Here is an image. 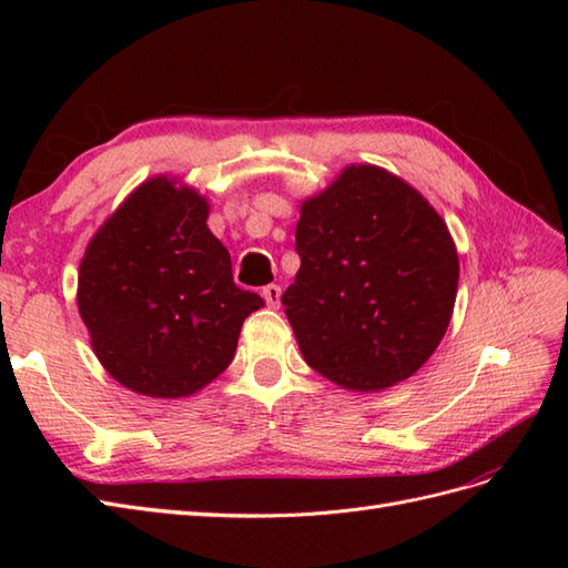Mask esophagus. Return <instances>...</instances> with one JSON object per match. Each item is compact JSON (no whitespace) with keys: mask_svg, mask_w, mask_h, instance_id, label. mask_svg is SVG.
Segmentation results:
<instances>
[{"mask_svg":"<svg viewBox=\"0 0 568 568\" xmlns=\"http://www.w3.org/2000/svg\"><path fill=\"white\" fill-rule=\"evenodd\" d=\"M263 300H265V305L275 310L277 305H281V287H277V285H265L263 287Z\"/></svg>","mask_w":568,"mask_h":568,"instance_id":"1","label":"esophagus"}]
</instances>
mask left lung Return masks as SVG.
Here are the masks:
<instances>
[{
    "label": "left lung",
    "mask_w": 568,
    "mask_h": 568,
    "mask_svg": "<svg viewBox=\"0 0 568 568\" xmlns=\"http://www.w3.org/2000/svg\"><path fill=\"white\" fill-rule=\"evenodd\" d=\"M283 293L307 364L348 390L413 376L449 327L458 256L432 204L376 165H348L300 207Z\"/></svg>",
    "instance_id": "1"
}]
</instances>
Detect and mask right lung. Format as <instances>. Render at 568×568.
<instances>
[{
	"label": "right lung",
	"mask_w": 568,
	"mask_h": 568,
	"mask_svg": "<svg viewBox=\"0 0 568 568\" xmlns=\"http://www.w3.org/2000/svg\"><path fill=\"white\" fill-rule=\"evenodd\" d=\"M210 204L151 178L92 236L78 310L100 364L129 390L185 397L232 364L241 324L263 297L241 291L207 229Z\"/></svg>",
	"instance_id": "add662e5"
}]
</instances>
